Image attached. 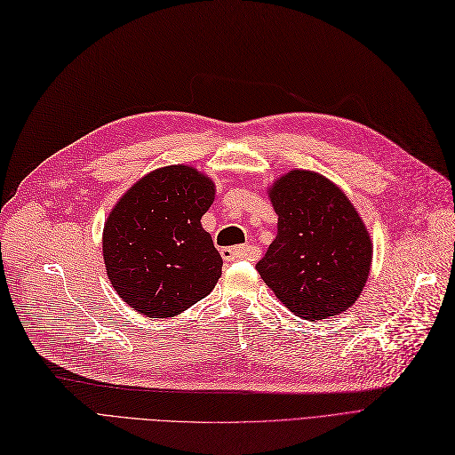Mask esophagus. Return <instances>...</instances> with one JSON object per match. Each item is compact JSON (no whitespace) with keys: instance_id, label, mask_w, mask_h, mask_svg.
Returning <instances> with one entry per match:
<instances>
[{"instance_id":"1","label":"esophagus","mask_w":455,"mask_h":455,"mask_svg":"<svg viewBox=\"0 0 455 455\" xmlns=\"http://www.w3.org/2000/svg\"><path fill=\"white\" fill-rule=\"evenodd\" d=\"M221 257L227 262H236V260H249L253 257V251L247 245H238V247H223L221 249Z\"/></svg>"}]
</instances>
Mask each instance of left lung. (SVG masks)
Wrapping results in <instances>:
<instances>
[{
    "instance_id": "obj_1",
    "label": "left lung",
    "mask_w": 455,
    "mask_h": 455,
    "mask_svg": "<svg viewBox=\"0 0 455 455\" xmlns=\"http://www.w3.org/2000/svg\"><path fill=\"white\" fill-rule=\"evenodd\" d=\"M277 236L257 272L294 315L321 321L358 299L371 270V240L345 193L324 176L291 171L270 191Z\"/></svg>"
}]
</instances>
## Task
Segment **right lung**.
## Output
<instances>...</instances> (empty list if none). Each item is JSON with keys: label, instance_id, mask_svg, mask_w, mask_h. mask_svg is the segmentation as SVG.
Returning a JSON list of instances; mask_svg holds the SVG:
<instances>
[{"label": "right lung", "instance_id": "right-lung-1", "mask_svg": "<svg viewBox=\"0 0 455 455\" xmlns=\"http://www.w3.org/2000/svg\"><path fill=\"white\" fill-rule=\"evenodd\" d=\"M213 183L193 166H164L144 176L107 219L103 255L114 291L149 318L180 315L206 298L223 259L200 219Z\"/></svg>", "mask_w": 455, "mask_h": 455}]
</instances>
